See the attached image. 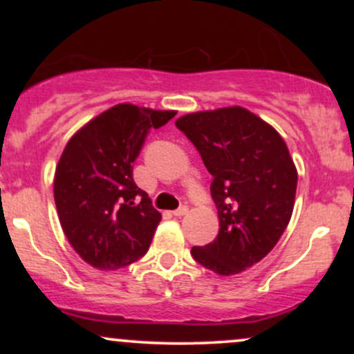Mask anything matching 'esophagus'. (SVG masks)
<instances>
[{
  "mask_svg": "<svg viewBox=\"0 0 354 354\" xmlns=\"http://www.w3.org/2000/svg\"><path fill=\"white\" fill-rule=\"evenodd\" d=\"M185 214H188V206H181V208L173 211V216H176V218L185 216Z\"/></svg>",
  "mask_w": 354,
  "mask_h": 354,
  "instance_id": "obj_1",
  "label": "esophagus"
}]
</instances>
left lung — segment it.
Returning a JSON list of instances; mask_svg holds the SVG:
<instances>
[{
	"label": "left lung",
	"instance_id": "1",
	"mask_svg": "<svg viewBox=\"0 0 354 354\" xmlns=\"http://www.w3.org/2000/svg\"><path fill=\"white\" fill-rule=\"evenodd\" d=\"M176 126L196 146L213 176L219 231L191 254L216 274L261 261L279 241L295 208L298 171L278 131L243 106L196 111Z\"/></svg>",
	"mask_w": 354,
	"mask_h": 354
}]
</instances>
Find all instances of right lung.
<instances>
[{
	"instance_id": "1",
	"label": "right lung",
	"mask_w": 354,
	"mask_h": 354,
	"mask_svg": "<svg viewBox=\"0 0 354 354\" xmlns=\"http://www.w3.org/2000/svg\"><path fill=\"white\" fill-rule=\"evenodd\" d=\"M174 115L120 103L81 126L64 146L53 183L56 211L64 236L89 266L118 270L148 251L161 213L136 186L133 163L146 133Z\"/></svg>"
}]
</instances>
